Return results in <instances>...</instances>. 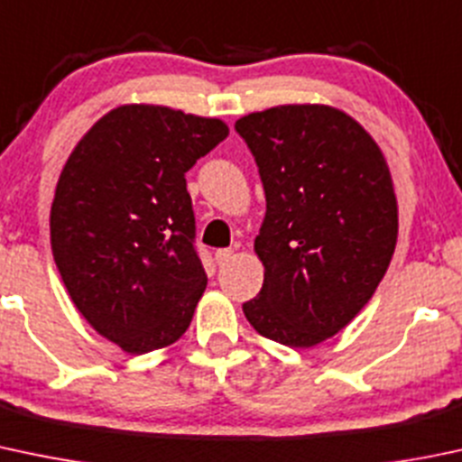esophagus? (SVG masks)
Here are the masks:
<instances>
[{
  "label": "esophagus",
  "mask_w": 462,
  "mask_h": 462,
  "mask_svg": "<svg viewBox=\"0 0 462 462\" xmlns=\"http://www.w3.org/2000/svg\"><path fill=\"white\" fill-rule=\"evenodd\" d=\"M232 256H235V250H230V247H221V250L215 252V259L218 265H226Z\"/></svg>",
  "instance_id": "1"
}]
</instances>
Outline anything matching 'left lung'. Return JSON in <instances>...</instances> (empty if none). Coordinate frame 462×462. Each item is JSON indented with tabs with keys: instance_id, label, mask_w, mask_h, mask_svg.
Wrapping results in <instances>:
<instances>
[{
	"instance_id": "obj_1",
	"label": "left lung",
	"mask_w": 462,
	"mask_h": 462,
	"mask_svg": "<svg viewBox=\"0 0 462 462\" xmlns=\"http://www.w3.org/2000/svg\"><path fill=\"white\" fill-rule=\"evenodd\" d=\"M235 128L265 190L254 239L263 288L244 314L270 341L314 347L365 308L390 268L398 239L390 168L372 134L332 106H274Z\"/></svg>"
}]
</instances>
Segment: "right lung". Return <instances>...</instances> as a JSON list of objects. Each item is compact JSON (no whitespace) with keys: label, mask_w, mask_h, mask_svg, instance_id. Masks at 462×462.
<instances>
[{"label":"right lung","mask_w":462,"mask_h":462,"mask_svg":"<svg viewBox=\"0 0 462 462\" xmlns=\"http://www.w3.org/2000/svg\"><path fill=\"white\" fill-rule=\"evenodd\" d=\"M215 116L125 104L68 157L51 208V245L72 303L128 354L172 346L208 285L194 250L186 172L227 137Z\"/></svg>","instance_id":"obj_1"}]
</instances>
